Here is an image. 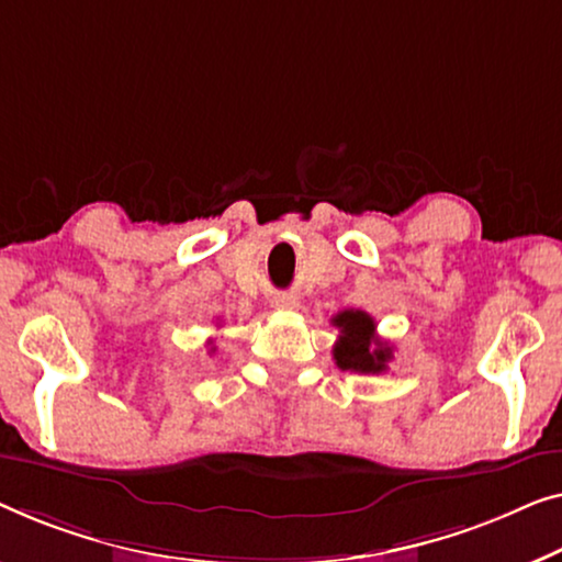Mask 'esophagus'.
I'll list each match as a JSON object with an SVG mask.
<instances>
[{"instance_id":"34e87169","label":"esophagus","mask_w":562,"mask_h":562,"mask_svg":"<svg viewBox=\"0 0 562 562\" xmlns=\"http://www.w3.org/2000/svg\"><path fill=\"white\" fill-rule=\"evenodd\" d=\"M272 305L278 307V311H295L300 300L295 295H290V292H280V295L272 297Z\"/></svg>"}]
</instances>
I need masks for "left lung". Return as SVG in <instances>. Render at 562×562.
I'll use <instances>...</instances> for the list:
<instances>
[{"label": "left lung", "instance_id": "obj_1", "mask_svg": "<svg viewBox=\"0 0 562 562\" xmlns=\"http://www.w3.org/2000/svg\"><path fill=\"white\" fill-rule=\"evenodd\" d=\"M341 330L334 346L338 369L361 371V374H382L392 359V346L376 338V323L363 311H341L334 318Z\"/></svg>", "mask_w": 562, "mask_h": 562}]
</instances>
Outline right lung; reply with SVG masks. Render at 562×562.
Returning a JSON list of instances; mask_svg holds the SVG:
<instances>
[{
    "label": "right lung",
    "instance_id": "obj_1",
    "mask_svg": "<svg viewBox=\"0 0 562 562\" xmlns=\"http://www.w3.org/2000/svg\"><path fill=\"white\" fill-rule=\"evenodd\" d=\"M211 351H213V349H211Z\"/></svg>",
    "mask_w": 562,
    "mask_h": 562
}]
</instances>
